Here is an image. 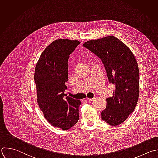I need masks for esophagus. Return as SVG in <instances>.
I'll return each mask as SVG.
<instances>
[{
    "label": "esophagus",
    "instance_id": "1",
    "mask_svg": "<svg viewBox=\"0 0 158 158\" xmlns=\"http://www.w3.org/2000/svg\"><path fill=\"white\" fill-rule=\"evenodd\" d=\"M94 99H95V98H86V100L88 101V102L93 101Z\"/></svg>",
    "mask_w": 158,
    "mask_h": 158
}]
</instances>
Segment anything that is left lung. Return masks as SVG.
Returning a JSON list of instances; mask_svg holds the SVG:
<instances>
[{"instance_id": "left-lung-1", "label": "left lung", "mask_w": 158, "mask_h": 158, "mask_svg": "<svg viewBox=\"0 0 158 158\" xmlns=\"http://www.w3.org/2000/svg\"><path fill=\"white\" fill-rule=\"evenodd\" d=\"M83 46L101 60L109 83L115 86L113 95L106 98L102 119L110 125H119L134 111L139 97V72L134 55L113 36L90 40Z\"/></svg>"}]
</instances>
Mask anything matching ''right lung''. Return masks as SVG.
Segmentation results:
<instances>
[{
	"label": "right lung",
	"mask_w": 158,
	"mask_h": 158,
	"mask_svg": "<svg viewBox=\"0 0 158 158\" xmlns=\"http://www.w3.org/2000/svg\"><path fill=\"white\" fill-rule=\"evenodd\" d=\"M79 44L77 40L68 39L52 42L41 53L35 70L39 107L50 124L63 130L75 125L79 118L81 101L64 94L69 55Z\"/></svg>",
	"instance_id": "right-lung-1"
}]
</instances>
